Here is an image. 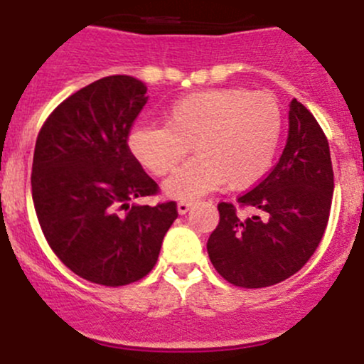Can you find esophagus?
<instances>
[{
  "label": "esophagus",
  "instance_id": "esophagus-1",
  "mask_svg": "<svg viewBox=\"0 0 364 364\" xmlns=\"http://www.w3.org/2000/svg\"><path fill=\"white\" fill-rule=\"evenodd\" d=\"M190 208H192V203L190 201H179L178 203V213H181V215H185Z\"/></svg>",
  "mask_w": 364,
  "mask_h": 364
}]
</instances>
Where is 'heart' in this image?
<instances>
[{
    "instance_id": "b5f03b06",
    "label": "heart",
    "mask_w": 364,
    "mask_h": 364,
    "mask_svg": "<svg viewBox=\"0 0 364 364\" xmlns=\"http://www.w3.org/2000/svg\"><path fill=\"white\" fill-rule=\"evenodd\" d=\"M284 118L277 98L244 87L203 90L166 109V125L140 122L127 136L129 151L152 174L174 171L188 152L196 158L163 183L168 198L193 199L228 181L233 190L259 183L269 172Z\"/></svg>"
}]
</instances>
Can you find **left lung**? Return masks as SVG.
Wrapping results in <instances>:
<instances>
[{
  "mask_svg": "<svg viewBox=\"0 0 364 364\" xmlns=\"http://www.w3.org/2000/svg\"><path fill=\"white\" fill-rule=\"evenodd\" d=\"M334 193L331 151L323 131L301 102L289 104L284 152L266 179L239 198L253 215L220 203L219 224L206 250L217 273L257 289L293 277L323 237Z\"/></svg>",
  "mask_w": 364,
  "mask_h": 364,
  "instance_id": "8db88e82",
  "label": "left lung"
}]
</instances>
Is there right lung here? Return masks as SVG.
<instances>
[{"instance_id":"obj_1","label":"right lung","mask_w":364,"mask_h":364,"mask_svg":"<svg viewBox=\"0 0 364 364\" xmlns=\"http://www.w3.org/2000/svg\"><path fill=\"white\" fill-rule=\"evenodd\" d=\"M147 100L141 80L104 77L57 105L37 136L32 199L41 230L60 262L93 284L144 278L178 217L174 201L134 203L158 192L127 145Z\"/></svg>"}]
</instances>
